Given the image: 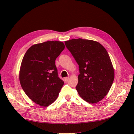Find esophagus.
<instances>
[{
    "instance_id": "esophagus-1",
    "label": "esophagus",
    "mask_w": 134,
    "mask_h": 134,
    "mask_svg": "<svg viewBox=\"0 0 134 134\" xmlns=\"http://www.w3.org/2000/svg\"><path fill=\"white\" fill-rule=\"evenodd\" d=\"M64 79H65V82H68L69 79V77H65Z\"/></svg>"
}]
</instances>
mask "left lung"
Instances as JSON below:
<instances>
[{
  "label": "left lung",
  "instance_id": "obj_1",
  "mask_svg": "<svg viewBox=\"0 0 134 134\" xmlns=\"http://www.w3.org/2000/svg\"><path fill=\"white\" fill-rule=\"evenodd\" d=\"M65 44L79 65L78 94L88 103L99 102L107 94L115 78L106 48L98 42L82 38L68 40Z\"/></svg>",
  "mask_w": 134,
  "mask_h": 134
}]
</instances>
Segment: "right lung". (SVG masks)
Returning a JSON list of instances; mask_svg holds the SVG:
<instances>
[{"label":"right lung","instance_id":"add662e5","mask_svg":"<svg viewBox=\"0 0 134 134\" xmlns=\"http://www.w3.org/2000/svg\"><path fill=\"white\" fill-rule=\"evenodd\" d=\"M64 48L61 41H46L32 45L23 56L20 83L26 95L40 106L54 102L64 84L59 78L55 63Z\"/></svg>","mask_w":134,"mask_h":134}]
</instances>
